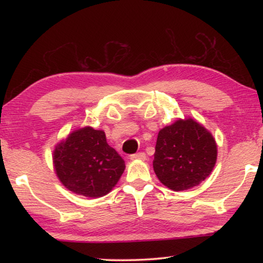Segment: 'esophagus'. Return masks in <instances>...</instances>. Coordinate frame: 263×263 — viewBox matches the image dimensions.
Returning <instances> with one entry per match:
<instances>
[{"instance_id":"1","label":"esophagus","mask_w":263,"mask_h":263,"mask_svg":"<svg viewBox=\"0 0 263 263\" xmlns=\"http://www.w3.org/2000/svg\"><path fill=\"white\" fill-rule=\"evenodd\" d=\"M145 159H146V154L144 152H139L131 155V160H145Z\"/></svg>"}]
</instances>
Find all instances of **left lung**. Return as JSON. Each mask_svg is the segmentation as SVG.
I'll list each match as a JSON object with an SVG mask.
<instances>
[{"instance_id":"1","label":"left lung","mask_w":263,"mask_h":263,"mask_svg":"<svg viewBox=\"0 0 263 263\" xmlns=\"http://www.w3.org/2000/svg\"><path fill=\"white\" fill-rule=\"evenodd\" d=\"M216 160L215 139L194 119H179L160 130L153 168L169 189L182 191L198 185L210 175Z\"/></svg>"}]
</instances>
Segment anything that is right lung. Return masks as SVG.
Segmentation results:
<instances>
[{
	"label": "right lung",
	"instance_id": "right-lung-1",
	"mask_svg": "<svg viewBox=\"0 0 263 263\" xmlns=\"http://www.w3.org/2000/svg\"><path fill=\"white\" fill-rule=\"evenodd\" d=\"M53 163L66 188L90 198L108 194L125 169L121 155L106 142L105 133L89 126L70 133L57 146Z\"/></svg>",
	"mask_w": 263,
	"mask_h": 263
}]
</instances>
